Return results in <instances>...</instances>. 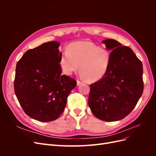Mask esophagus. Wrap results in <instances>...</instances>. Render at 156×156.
<instances>
[{
  "mask_svg": "<svg viewBox=\"0 0 156 156\" xmlns=\"http://www.w3.org/2000/svg\"><path fill=\"white\" fill-rule=\"evenodd\" d=\"M82 84V83H81V81H77V84L78 86L80 85V84Z\"/></svg>",
  "mask_w": 156,
  "mask_h": 156,
  "instance_id": "esophagus-1",
  "label": "esophagus"
}]
</instances>
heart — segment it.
I'll return each instance as SVG.
<instances>
[{"label": "heart", "mask_w": 156, "mask_h": 156, "mask_svg": "<svg viewBox=\"0 0 156 156\" xmlns=\"http://www.w3.org/2000/svg\"><path fill=\"white\" fill-rule=\"evenodd\" d=\"M111 59V52L90 41H73L61 55L60 65L64 74L71 75L79 69L81 76L90 83L101 80L107 73Z\"/></svg>", "instance_id": "1"}]
</instances>
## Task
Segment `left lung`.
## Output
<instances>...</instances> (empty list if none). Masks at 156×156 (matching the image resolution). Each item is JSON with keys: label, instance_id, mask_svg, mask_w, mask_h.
<instances>
[{"label": "left lung", "instance_id": "8db88e82", "mask_svg": "<svg viewBox=\"0 0 156 156\" xmlns=\"http://www.w3.org/2000/svg\"><path fill=\"white\" fill-rule=\"evenodd\" d=\"M102 43L112 51L111 62L105 76L90 84L88 105L98 119L115 122L128 115L142 96L143 64L129 47L112 39Z\"/></svg>", "mask_w": 156, "mask_h": 156}]
</instances>
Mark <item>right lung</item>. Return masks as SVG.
Masks as SVG:
<instances>
[{
  "label": "right lung",
  "instance_id": "1",
  "mask_svg": "<svg viewBox=\"0 0 156 156\" xmlns=\"http://www.w3.org/2000/svg\"><path fill=\"white\" fill-rule=\"evenodd\" d=\"M60 45L50 41L28 50L16 65V97L26 114L40 122L58 119L77 84L73 79L62 75Z\"/></svg>",
  "mask_w": 156,
  "mask_h": 156
}]
</instances>
